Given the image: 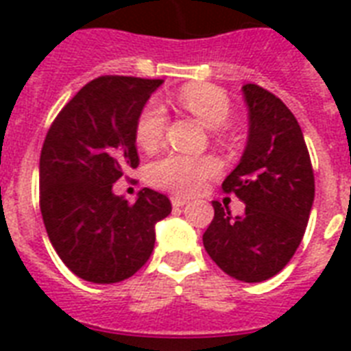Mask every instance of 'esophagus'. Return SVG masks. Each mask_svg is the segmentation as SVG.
<instances>
[{
    "mask_svg": "<svg viewBox=\"0 0 351 351\" xmlns=\"http://www.w3.org/2000/svg\"><path fill=\"white\" fill-rule=\"evenodd\" d=\"M187 202H189L187 198L178 197V195H175V197H171V204H173V208H184V206H186Z\"/></svg>",
    "mask_w": 351,
    "mask_h": 351,
    "instance_id": "34e87169",
    "label": "esophagus"
}]
</instances>
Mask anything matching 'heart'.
<instances>
[{
	"label": "heart",
	"mask_w": 351,
	"mask_h": 351,
	"mask_svg": "<svg viewBox=\"0 0 351 351\" xmlns=\"http://www.w3.org/2000/svg\"><path fill=\"white\" fill-rule=\"evenodd\" d=\"M173 101L184 111L191 112L208 129H220L231 117V101L224 90L208 84H189L182 87ZM164 107L158 101H149L143 107L134 127L136 143L145 151H154L165 134ZM220 165L213 156H186L178 153L160 154L149 162L147 182L154 187L176 193H197L204 184L219 175Z\"/></svg>",
	"instance_id": "obj_1"
}]
</instances>
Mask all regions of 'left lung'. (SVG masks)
I'll use <instances>...</instances> for the list:
<instances>
[{"label":"left lung","instance_id":"1","mask_svg":"<svg viewBox=\"0 0 351 351\" xmlns=\"http://www.w3.org/2000/svg\"><path fill=\"white\" fill-rule=\"evenodd\" d=\"M250 111L247 145L239 165L222 182V191L245 204L233 217L213 202L215 217L204 233V247L230 277L262 282L282 269L304 237L315 176L304 136L293 112L280 98L245 84Z\"/></svg>","mask_w":351,"mask_h":351}]
</instances>
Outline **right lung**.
<instances>
[{"instance_id": "obj_1", "label": "right lung", "mask_w": 351, "mask_h": 351, "mask_svg": "<svg viewBox=\"0 0 351 351\" xmlns=\"http://www.w3.org/2000/svg\"><path fill=\"white\" fill-rule=\"evenodd\" d=\"M164 80L100 76L54 118L40 156V209L52 247L80 278L112 284L132 277L154 247V224L169 198L149 187L134 204L112 184L140 164L134 127Z\"/></svg>"}]
</instances>
